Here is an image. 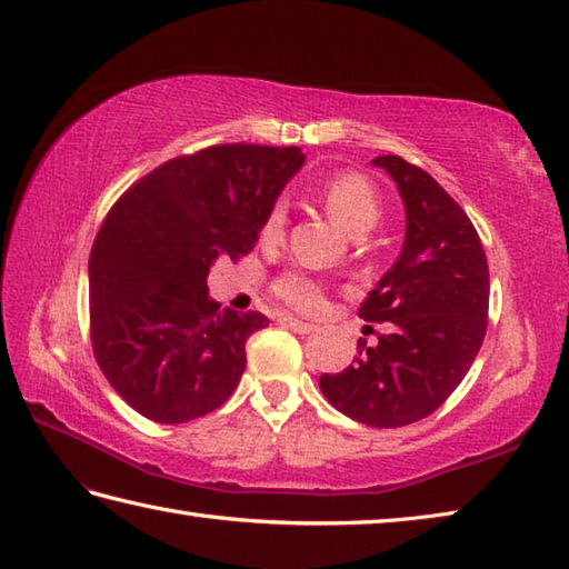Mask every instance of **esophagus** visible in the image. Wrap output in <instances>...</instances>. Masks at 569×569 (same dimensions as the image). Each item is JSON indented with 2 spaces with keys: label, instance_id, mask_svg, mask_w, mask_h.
<instances>
[{
  "label": "esophagus",
  "instance_id": "obj_1",
  "mask_svg": "<svg viewBox=\"0 0 569 569\" xmlns=\"http://www.w3.org/2000/svg\"><path fill=\"white\" fill-rule=\"evenodd\" d=\"M281 326L291 328L293 332H298V336H310V332L318 330V326H313V322H303L293 316H281Z\"/></svg>",
  "mask_w": 569,
  "mask_h": 569
}]
</instances>
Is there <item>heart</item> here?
<instances>
[{
	"label": "heart",
	"instance_id": "obj_1",
	"mask_svg": "<svg viewBox=\"0 0 569 569\" xmlns=\"http://www.w3.org/2000/svg\"><path fill=\"white\" fill-rule=\"evenodd\" d=\"M322 202H326L328 214L338 221V224L352 233V237H362V233L372 231L380 221V199H377L372 184L360 174H340L330 180L322 189ZM286 227V204L276 202L263 221V239H278ZM273 293L283 300V303L293 306L303 313H316L322 308V291L320 286L303 273H283L273 283Z\"/></svg>",
	"mask_w": 569,
	"mask_h": 569
}]
</instances>
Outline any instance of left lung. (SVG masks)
I'll use <instances>...</instances> for the list:
<instances>
[{"label": "left lung", "instance_id": "left-lung-1", "mask_svg": "<svg viewBox=\"0 0 569 569\" xmlns=\"http://www.w3.org/2000/svg\"><path fill=\"white\" fill-rule=\"evenodd\" d=\"M405 204V241L360 306L367 322H392L375 348L358 342L348 370L320 377V392L350 419L395 429L429 417L469 372L486 336L488 261L481 239L437 180L397 154L372 160Z\"/></svg>", "mask_w": 569, "mask_h": 569}]
</instances>
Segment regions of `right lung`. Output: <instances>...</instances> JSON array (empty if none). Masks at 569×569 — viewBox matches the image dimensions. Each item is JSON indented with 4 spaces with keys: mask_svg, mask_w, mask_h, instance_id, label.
Instances as JSON below:
<instances>
[{
    "mask_svg": "<svg viewBox=\"0 0 569 569\" xmlns=\"http://www.w3.org/2000/svg\"><path fill=\"white\" fill-rule=\"evenodd\" d=\"M300 148L217 144L160 164L100 227L88 261L91 340L126 402L160 425L214 411L237 389L261 313L219 308L207 276L253 249Z\"/></svg>",
    "mask_w": 569,
    "mask_h": 569,
    "instance_id": "obj_1",
    "label": "right lung"
}]
</instances>
